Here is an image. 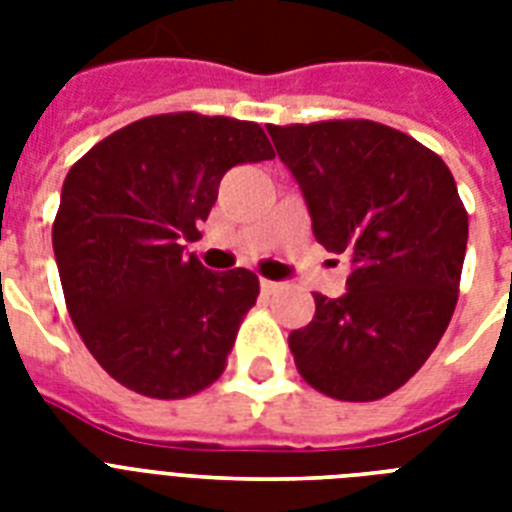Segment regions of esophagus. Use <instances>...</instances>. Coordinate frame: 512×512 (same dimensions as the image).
<instances>
[{
  "instance_id": "34e87169",
  "label": "esophagus",
  "mask_w": 512,
  "mask_h": 512,
  "mask_svg": "<svg viewBox=\"0 0 512 512\" xmlns=\"http://www.w3.org/2000/svg\"><path fill=\"white\" fill-rule=\"evenodd\" d=\"M260 289H263V292H276V289H279V281L260 279Z\"/></svg>"
}]
</instances>
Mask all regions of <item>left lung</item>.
<instances>
[{
    "mask_svg": "<svg viewBox=\"0 0 512 512\" xmlns=\"http://www.w3.org/2000/svg\"><path fill=\"white\" fill-rule=\"evenodd\" d=\"M313 236L348 255L345 295H313L289 335L308 385L337 401L398 390L444 337L457 305L468 212L441 156L385 124L348 119L273 127Z\"/></svg>",
    "mask_w": 512,
    "mask_h": 512,
    "instance_id": "8db88e82",
    "label": "left lung"
}]
</instances>
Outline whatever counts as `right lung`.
Masks as SVG:
<instances>
[{
    "instance_id": "right-lung-1",
    "label": "right lung",
    "mask_w": 512,
    "mask_h": 512,
    "mask_svg": "<svg viewBox=\"0 0 512 512\" xmlns=\"http://www.w3.org/2000/svg\"><path fill=\"white\" fill-rule=\"evenodd\" d=\"M273 159L260 124L162 114L132 122L68 170L52 249L76 332L124 388L185 398L223 374L255 273L185 255L231 167Z\"/></svg>"
}]
</instances>
